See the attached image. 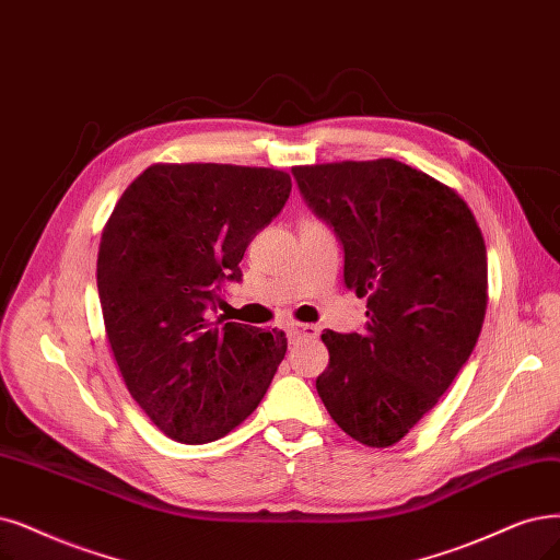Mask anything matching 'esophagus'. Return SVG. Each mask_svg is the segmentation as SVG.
Wrapping results in <instances>:
<instances>
[{"mask_svg":"<svg viewBox=\"0 0 560 560\" xmlns=\"http://www.w3.org/2000/svg\"><path fill=\"white\" fill-rule=\"evenodd\" d=\"M288 332L293 337H308V339H316L318 337V327L312 323H291L288 325Z\"/></svg>","mask_w":560,"mask_h":560,"instance_id":"obj_1","label":"esophagus"}]
</instances>
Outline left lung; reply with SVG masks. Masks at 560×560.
<instances>
[{"label": "left lung", "instance_id": "left-lung-1", "mask_svg": "<svg viewBox=\"0 0 560 560\" xmlns=\"http://www.w3.org/2000/svg\"><path fill=\"white\" fill-rule=\"evenodd\" d=\"M300 191L343 244V285L366 300L362 335H320L316 389L369 447L399 443L470 358L487 312V246L452 186L395 159L295 165Z\"/></svg>", "mask_w": 560, "mask_h": 560}]
</instances>
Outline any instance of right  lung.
<instances>
[{
    "label": "right lung",
    "instance_id": "obj_1",
    "mask_svg": "<svg viewBox=\"0 0 560 560\" xmlns=\"http://www.w3.org/2000/svg\"><path fill=\"white\" fill-rule=\"evenodd\" d=\"M285 171L233 163H154L103 225L96 288L106 339L144 416L202 445L240 427L285 355L281 329L210 323L219 281H240L254 235L291 196Z\"/></svg>",
    "mask_w": 560,
    "mask_h": 560
}]
</instances>
